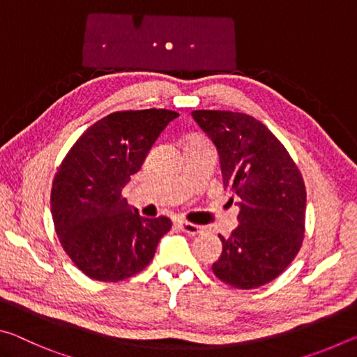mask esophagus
Listing matches in <instances>:
<instances>
[{
    "instance_id": "esophagus-1",
    "label": "esophagus",
    "mask_w": 357,
    "mask_h": 357,
    "mask_svg": "<svg viewBox=\"0 0 357 357\" xmlns=\"http://www.w3.org/2000/svg\"><path fill=\"white\" fill-rule=\"evenodd\" d=\"M178 225H179L181 229H183L184 233L190 234V236H197V234H202V233H203V227L195 225V223H190V222H179Z\"/></svg>"
}]
</instances>
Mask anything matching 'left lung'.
<instances>
[{
  "label": "left lung",
  "mask_w": 357,
  "mask_h": 357,
  "mask_svg": "<svg viewBox=\"0 0 357 357\" xmlns=\"http://www.w3.org/2000/svg\"><path fill=\"white\" fill-rule=\"evenodd\" d=\"M214 142L225 189L239 198V225L222 241L217 279L239 289L266 285L298 255L305 231V185L287 148L261 121L225 110H195ZM233 202V198H229Z\"/></svg>",
  "instance_id": "1"
}]
</instances>
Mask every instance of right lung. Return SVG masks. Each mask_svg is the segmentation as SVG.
Returning a JSON list of instances; mask_svg holds the SVG:
<instances>
[{"label": "right lung", "mask_w": 357, "mask_h": 357, "mask_svg": "<svg viewBox=\"0 0 357 357\" xmlns=\"http://www.w3.org/2000/svg\"><path fill=\"white\" fill-rule=\"evenodd\" d=\"M178 116L164 108L110 113L84 130L59 164L50 195L53 223L66 253L91 279L119 282L138 274L170 231L168 217H142L121 192Z\"/></svg>", "instance_id": "obj_1"}]
</instances>
